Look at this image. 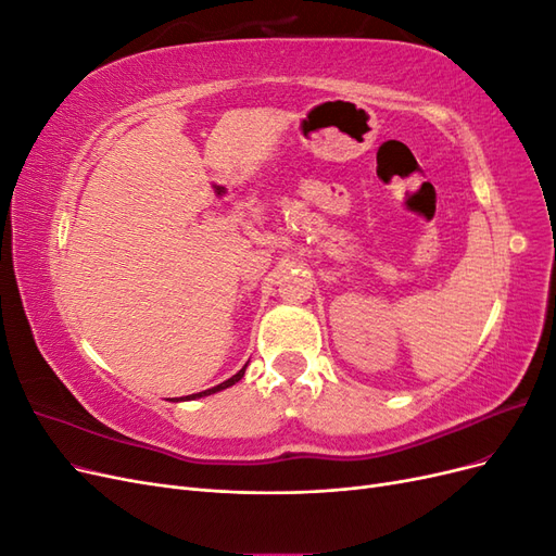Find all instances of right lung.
I'll list each match as a JSON object with an SVG mask.
<instances>
[{
  "label": "right lung",
  "instance_id": "1",
  "mask_svg": "<svg viewBox=\"0 0 556 556\" xmlns=\"http://www.w3.org/2000/svg\"><path fill=\"white\" fill-rule=\"evenodd\" d=\"M243 374H245V368H241V371L237 374V376H231L229 380H225L223 384H217V387H213V390H206V392H199V394H192V399L194 396H206V394H213V392H220V390H225V387H231L233 382H239L241 378H243Z\"/></svg>",
  "mask_w": 556,
  "mask_h": 556
}]
</instances>
